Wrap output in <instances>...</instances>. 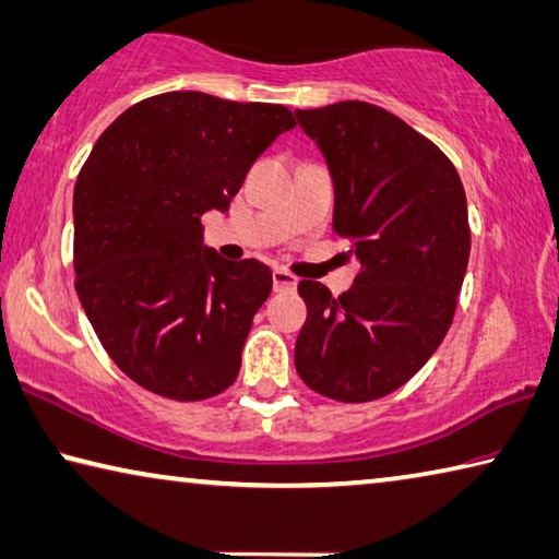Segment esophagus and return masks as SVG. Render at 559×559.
I'll list each match as a JSON object with an SVG mask.
<instances>
[{"instance_id": "obj_1", "label": "esophagus", "mask_w": 559, "mask_h": 559, "mask_svg": "<svg viewBox=\"0 0 559 559\" xmlns=\"http://www.w3.org/2000/svg\"><path fill=\"white\" fill-rule=\"evenodd\" d=\"M296 286H298V278L290 276L288 271H283V269L273 271V288H276V290H294Z\"/></svg>"}]
</instances>
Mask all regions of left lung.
<instances>
[{
    "instance_id": "1",
    "label": "left lung",
    "mask_w": 559,
    "mask_h": 559,
    "mask_svg": "<svg viewBox=\"0 0 559 559\" xmlns=\"http://www.w3.org/2000/svg\"><path fill=\"white\" fill-rule=\"evenodd\" d=\"M296 119L331 171L333 231L360 263L338 298L300 281L298 376L333 401H378L418 373L453 323L471 259L463 181L432 141L380 106L338 102Z\"/></svg>"
}]
</instances>
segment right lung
Here are the masks:
<instances>
[{
    "mask_svg": "<svg viewBox=\"0 0 559 559\" xmlns=\"http://www.w3.org/2000/svg\"><path fill=\"white\" fill-rule=\"evenodd\" d=\"M296 127L281 104L168 92L131 106L96 141L74 189L76 294L106 353L174 401L224 393L273 273L203 243L248 168Z\"/></svg>",
    "mask_w": 559,
    "mask_h": 559,
    "instance_id": "obj_1",
    "label": "right lung"
}]
</instances>
